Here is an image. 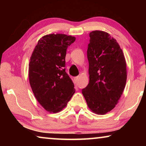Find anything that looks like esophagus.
Returning <instances> with one entry per match:
<instances>
[{
    "label": "esophagus",
    "mask_w": 146,
    "mask_h": 146,
    "mask_svg": "<svg viewBox=\"0 0 146 146\" xmlns=\"http://www.w3.org/2000/svg\"><path fill=\"white\" fill-rule=\"evenodd\" d=\"M79 78H80L79 76H76V77L74 78V82L78 83V80H79Z\"/></svg>",
    "instance_id": "esophagus-1"
}]
</instances>
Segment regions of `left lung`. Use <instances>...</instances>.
I'll list each match as a JSON object with an SVG mask.
<instances>
[{
  "mask_svg": "<svg viewBox=\"0 0 146 146\" xmlns=\"http://www.w3.org/2000/svg\"><path fill=\"white\" fill-rule=\"evenodd\" d=\"M87 57L89 84L82 93L93 112L104 115L114 108L127 79L126 62L116 40L101 31L90 33Z\"/></svg>",
  "mask_w": 146,
  "mask_h": 146,
  "instance_id": "1",
  "label": "left lung"
}]
</instances>
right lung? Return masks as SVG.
I'll return each mask as SVG.
<instances>
[{"mask_svg":"<svg viewBox=\"0 0 146 146\" xmlns=\"http://www.w3.org/2000/svg\"><path fill=\"white\" fill-rule=\"evenodd\" d=\"M75 40L62 34L44 36L32 54L30 84L40 104L50 112L61 111L75 92L74 84L64 68L66 50Z\"/></svg>","mask_w":146,"mask_h":146,"instance_id":"1","label":"right lung"}]
</instances>
